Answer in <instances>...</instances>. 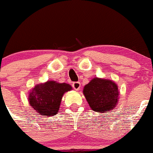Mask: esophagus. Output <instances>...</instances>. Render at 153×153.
Segmentation results:
<instances>
[{
    "mask_svg": "<svg viewBox=\"0 0 153 153\" xmlns=\"http://www.w3.org/2000/svg\"><path fill=\"white\" fill-rule=\"evenodd\" d=\"M80 86H81V84H80L79 82H75L72 84V87H73L74 89L76 90H79Z\"/></svg>",
    "mask_w": 153,
    "mask_h": 153,
    "instance_id": "esophagus-1",
    "label": "esophagus"
}]
</instances>
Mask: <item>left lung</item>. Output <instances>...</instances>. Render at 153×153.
Masks as SVG:
<instances>
[{"mask_svg":"<svg viewBox=\"0 0 153 153\" xmlns=\"http://www.w3.org/2000/svg\"><path fill=\"white\" fill-rule=\"evenodd\" d=\"M83 93L91 109L98 113L109 112L118 101L117 86L109 79L95 78L84 88Z\"/></svg>","mask_w":153,"mask_h":153,"instance_id":"left-lung-1","label":"left lung"}]
</instances>
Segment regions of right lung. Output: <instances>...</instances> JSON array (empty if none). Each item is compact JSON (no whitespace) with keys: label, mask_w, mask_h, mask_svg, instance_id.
<instances>
[{"label":"right lung","mask_w":153,"mask_h":153,"mask_svg":"<svg viewBox=\"0 0 153 153\" xmlns=\"http://www.w3.org/2000/svg\"><path fill=\"white\" fill-rule=\"evenodd\" d=\"M71 89L68 84L55 81L36 85L29 94L30 104L40 115H55L60 108L63 95Z\"/></svg>","instance_id":"add662e5"}]
</instances>
